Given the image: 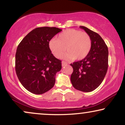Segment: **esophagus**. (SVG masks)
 Listing matches in <instances>:
<instances>
[{
    "instance_id": "esophagus-1",
    "label": "esophagus",
    "mask_w": 125,
    "mask_h": 125,
    "mask_svg": "<svg viewBox=\"0 0 125 125\" xmlns=\"http://www.w3.org/2000/svg\"><path fill=\"white\" fill-rule=\"evenodd\" d=\"M67 65V62H66L65 61H62V66H64Z\"/></svg>"
}]
</instances>
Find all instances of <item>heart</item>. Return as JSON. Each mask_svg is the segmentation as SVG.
<instances>
[{"label": "heart", "mask_w": 125, "mask_h": 125, "mask_svg": "<svg viewBox=\"0 0 125 125\" xmlns=\"http://www.w3.org/2000/svg\"><path fill=\"white\" fill-rule=\"evenodd\" d=\"M48 45L56 57L61 58L65 51L67 52L65 56L66 59L80 60L89 53L92 40L86 32L75 29H68L60 33L57 39H52Z\"/></svg>", "instance_id": "1"}]
</instances>
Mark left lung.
<instances>
[{
	"instance_id": "obj_1",
	"label": "left lung",
	"mask_w": 125,
	"mask_h": 125,
	"mask_svg": "<svg viewBox=\"0 0 125 125\" xmlns=\"http://www.w3.org/2000/svg\"><path fill=\"white\" fill-rule=\"evenodd\" d=\"M92 40V48L88 55L81 60L71 64L73 71L71 80L77 90L90 92L100 86L108 68V48L98 33L84 26H80Z\"/></svg>"
}]
</instances>
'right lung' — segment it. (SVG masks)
<instances>
[{
  "label": "right lung",
  "mask_w": 125,
  "mask_h": 125,
  "mask_svg": "<svg viewBox=\"0 0 125 125\" xmlns=\"http://www.w3.org/2000/svg\"><path fill=\"white\" fill-rule=\"evenodd\" d=\"M62 30L39 27L25 36L18 46L15 71L21 85L29 92L42 94L53 87L56 73L61 69V61L49 48V42Z\"/></svg>",
  "instance_id": "add662e5"
}]
</instances>
